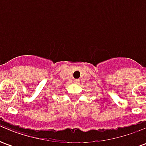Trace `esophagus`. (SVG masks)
<instances>
[{"label":"esophagus","instance_id":"34e87169","mask_svg":"<svg viewBox=\"0 0 146 146\" xmlns=\"http://www.w3.org/2000/svg\"><path fill=\"white\" fill-rule=\"evenodd\" d=\"M74 82L76 83V84H77V83H79V80H77V79L74 80Z\"/></svg>","mask_w":146,"mask_h":146}]
</instances>
